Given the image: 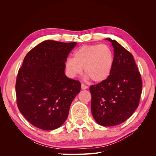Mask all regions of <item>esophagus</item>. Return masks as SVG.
I'll return each mask as SVG.
<instances>
[{
    "instance_id": "34e87169",
    "label": "esophagus",
    "mask_w": 156,
    "mask_h": 156,
    "mask_svg": "<svg viewBox=\"0 0 156 156\" xmlns=\"http://www.w3.org/2000/svg\"><path fill=\"white\" fill-rule=\"evenodd\" d=\"M81 88L83 90H85V89H87L88 88V87L86 85V84H84L83 83L81 84Z\"/></svg>"
}]
</instances>
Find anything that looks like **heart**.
<instances>
[{"label": "heart", "mask_w": 156, "mask_h": 156, "mask_svg": "<svg viewBox=\"0 0 156 156\" xmlns=\"http://www.w3.org/2000/svg\"><path fill=\"white\" fill-rule=\"evenodd\" d=\"M73 58L67 59L66 72L69 77L84 75L93 82H102L109 76L114 63V54L105 44L85 45L80 47L73 54Z\"/></svg>", "instance_id": "obj_1"}]
</instances>
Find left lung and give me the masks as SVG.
<instances>
[{"label": "left lung", "mask_w": 156, "mask_h": 156, "mask_svg": "<svg viewBox=\"0 0 156 156\" xmlns=\"http://www.w3.org/2000/svg\"><path fill=\"white\" fill-rule=\"evenodd\" d=\"M114 48V63L105 81L90 87L91 111L103 126L119 125L139 105L143 81L133 56L115 40L107 38Z\"/></svg>", "instance_id": "obj_1"}]
</instances>
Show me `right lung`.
Masks as SVG:
<instances>
[{"instance_id":"add662e5","label":"right lung","mask_w":156,"mask_h":156,"mask_svg":"<svg viewBox=\"0 0 156 156\" xmlns=\"http://www.w3.org/2000/svg\"><path fill=\"white\" fill-rule=\"evenodd\" d=\"M76 44L45 40L27 54L18 71V108L37 128L49 131L62 126L80 92V82L69 79L64 73L68 55Z\"/></svg>"}]
</instances>
